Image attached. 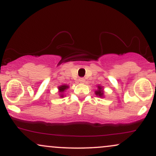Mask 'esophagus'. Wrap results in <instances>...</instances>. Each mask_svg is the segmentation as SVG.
Segmentation results:
<instances>
[{"instance_id":"34e87169","label":"esophagus","mask_w":156,"mask_h":156,"mask_svg":"<svg viewBox=\"0 0 156 156\" xmlns=\"http://www.w3.org/2000/svg\"><path fill=\"white\" fill-rule=\"evenodd\" d=\"M79 82H80V83H84V82H85V79H84L83 78H80Z\"/></svg>"}]
</instances>
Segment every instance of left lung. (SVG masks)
Listing matches in <instances>:
<instances>
[{
	"label": "left lung",
	"instance_id": "8db88e82",
	"mask_svg": "<svg viewBox=\"0 0 156 156\" xmlns=\"http://www.w3.org/2000/svg\"><path fill=\"white\" fill-rule=\"evenodd\" d=\"M95 94L98 96L103 97V91L102 90V87H100V86H99V87H98V90L96 91Z\"/></svg>",
	"mask_w": 156,
	"mask_h": 156
}]
</instances>
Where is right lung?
Segmentation results:
<instances>
[{
	"mask_svg": "<svg viewBox=\"0 0 156 156\" xmlns=\"http://www.w3.org/2000/svg\"><path fill=\"white\" fill-rule=\"evenodd\" d=\"M68 88H69V87H68V86H67V85H62V86H61V87H58V89H59V92L62 93V92H64V90H66V89H68ZM61 97H64L63 94H62V95H61Z\"/></svg>",
	"mask_w": 156,
	"mask_h": 156,
	"instance_id": "obj_1",
	"label": "right lung"
}]
</instances>
